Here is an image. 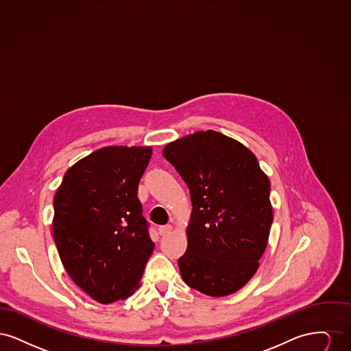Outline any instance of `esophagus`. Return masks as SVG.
<instances>
[{
    "label": "esophagus",
    "instance_id": "esophagus-1",
    "mask_svg": "<svg viewBox=\"0 0 351 351\" xmlns=\"http://www.w3.org/2000/svg\"><path fill=\"white\" fill-rule=\"evenodd\" d=\"M172 230V226L171 225H162V226H159L158 228V232L160 235H166V234L169 233Z\"/></svg>",
    "mask_w": 351,
    "mask_h": 351
}]
</instances>
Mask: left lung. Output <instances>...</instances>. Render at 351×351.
Wrapping results in <instances>:
<instances>
[{"label":"left lung","instance_id":"8db88e82","mask_svg":"<svg viewBox=\"0 0 351 351\" xmlns=\"http://www.w3.org/2000/svg\"><path fill=\"white\" fill-rule=\"evenodd\" d=\"M163 156L188 185L193 206L178 262L182 278L208 296L232 295L256 272L267 246L269 180L247 147L213 130L168 143Z\"/></svg>","mask_w":351,"mask_h":351}]
</instances>
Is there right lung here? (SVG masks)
Wrapping results in <instances>:
<instances>
[{
    "label": "right lung",
    "instance_id": "1",
    "mask_svg": "<svg viewBox=\"0 0 351 351\" xmlns=\"http://www.w3.org/2000/svg\"><path fill=\"white\" fill-rule=\"evenodd\" d=\"M151 154V147H102L68 169L53 197L60 261L101 304L133 295L154 251L138 199Z\"/></svg>",
    "mask_w": 351,
    "mask_h": 351
}]
</instances>
